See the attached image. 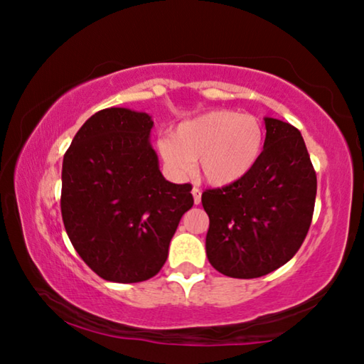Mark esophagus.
I'll use <instances>...</instances> for the list:
<instances>
[{
  "label": "esophagus",
  "instance_id": "esophagus-1",
  "mask_svg": "<svg viewBox=\"0 0 364 364\" xmlns=\"http://www.w3.org/2000/svg\"><path fill=\"white\" fill-rule=\"evenodd\" d=\"M200 196H203V191H200L198 186H194L193 188V198H194V204L196 205L200 204Z\"/></svg>",
  "mask_w": 364,
  "mask_h": 364
}]
</instances>
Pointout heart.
Segmentation results:
<instances>
[{
  "label": "heart",
  "mask_w": 364,
  "mask_h": 364,
  "mask_svg": "<svg viewBox=\"0 0 364 364\" xmlns=\"http://www.w3.org/2000/svg\"><path fill=\"white\" fill-rule=\"evenodd\" d=\"M159 154L173 175H191L198 160L200 176L215 188L230 186L257 164L264 147V128L252 114L212 109L161 136Z\"/></svg>",
  "instance_id": "1"
}]
</instances>
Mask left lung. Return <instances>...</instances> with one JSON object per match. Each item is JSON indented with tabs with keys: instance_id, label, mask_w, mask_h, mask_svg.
Listing matches in <instances>:
<instances>
[{
	"instance_id": "left-lung-1",
	"label": "left lung",
	"mask_w": 364,
	"mask_h": 364,
	"mask_svg": "<svg viewBox=\"0 0 364 364\" xmlns=\"http://www.w3.org/2000/svg\"><path fill=\"white\" fill-rule=\"evenodd\" d=\"M264 123V149L252 170L203 193L207 259L233 279H256L290 261L314 212L317 180L301 132L275 118Z\"/></svg>"
}]
</instances>
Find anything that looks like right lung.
Instances as JSON below:
<instances>
[{"label":"right lung","mask_w":364,"mask_h":364,"mask_svg":"<svg viewBox=\"0 0 364 364\" xmlns=\"http://www.w3.org/2000/svg\"><path fill=\"white\" fill-rule=\"evenodd\" d=\"M151 114L105 108L85 121L63 159L61 215L82 261L117 284L157 275L191 184L166 181L151 144Z\"/></svg>","instance_id":"obj_1"}]
</instances>
